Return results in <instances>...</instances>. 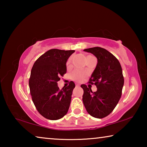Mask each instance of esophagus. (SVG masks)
I'll use <instances>...</instances> for the list:
<instances>
[{"instance_id":"34e87169","label":"esophagus","mask_w":147,"mask_h":147,"mask_svg":"<svg viewBox=\"0 0 147 147\" xmlns=\"http://www.w3.org/2000/svg\"><path fill=\"white\" fill-rule=\"evenodd\" d=\"M79 86H80V85H79L78 84H76V87H78Z\"/></svg>"}]
</instances>
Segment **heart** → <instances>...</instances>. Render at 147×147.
I'll return each instance as SVG.
<instances>
[{"label": "heart", "instance_id": "b5f03b06", "mask_svg": "<svg viewBox=\"0 0 147 147\" xmlns=\"http://www.w3.org/2000/svg\"><path fill=\"white\" fill-rule=\"evenodd\" d=\"M86 76V73L84 71L80 70H74L73 73L71 74V78L74 80L81 81Z\"/></svg>", "mask_w": 147, "mask_h": 147}]
</instances>
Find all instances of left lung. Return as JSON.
Instances as JSON below:
<instances>
[{"label":"left lung","mask_w":147,"mask_h":147,"mask_svg":"<svg viewBox=\"0 0 147 147\" xmlns=\"http://www.w3.org/2000/svg\"><path fill=\"white\" fill-rule=\"evenodd\" d=\"M84 51L93 54L97 58V64L89 82L94 84L97 90L93 92L85 84L82 100L88 113L92 117L102 119L108 116L120 100L124 85V77L117 59L107 50L93 47Z\"/></svg>","instance_id":"1"}]
</instances>
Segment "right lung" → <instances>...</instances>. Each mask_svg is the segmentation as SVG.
<instances>
[{"instance_id":"add662e5","label":"right lung","mask_w":147,"mask_h":147,"mask_svg":"<svg viewBox=\"0 0 147 147\" xmlns=\"http://www.w3.org/2000/svg\"><path fill=\"white\" fill-rule=\"evenodd\" d=\"M74 51L51 49L32 68L29 87L32 101L38 112L49 120L61 119L69 110L75 84L71 81L67 87L59 89L58 82L66 73L67 61Z\"/></svg>"}]
</instances>
